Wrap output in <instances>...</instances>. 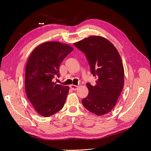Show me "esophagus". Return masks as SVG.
I'll list each match as a JSON object with an SVG mask.
<instances>
[{"label": "esophagus", "mask_w": 151, "mask_h": 151, "mask_svg": "<svg viewBox=\"0 0 151 151\" xmlns=\"http://www.w3.org/2000/svg\"><path fill=\"white\" fill-rule=\"evenodd\" d=\"M70 88L72 90L76 91V90H77V89H78V86H76V85L72 84V85L70 86Z\"/></svg>", "instance_id": "obj_1"}]
</instances>
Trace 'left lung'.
Instances as JSON below:
<instances>
[{"mask_svg": "<svg viewBox=\"0 0 151 151\" xmlns=\"http://www.w3.org/2000/svg\"><path fill=\"white\" fill-rule=\"evenodd\" d=\"M74 46L86 55L96 85L86 84L88 96L82 100L86 109L98 116L112 110L124 84V69L119 53L114 45L102 36H91Z\"/></svg>", "mask_w": 151, "mask_h": 151, "instance_id": "8db88e82", "label": "left lung"}]
</instances>
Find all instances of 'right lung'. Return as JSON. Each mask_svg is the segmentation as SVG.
Instances as JSON below:
<instances>
[{
  "label": "right lung",
  "mask_w": 151,
  "mask_h": 151,
  "mask_svg": "<svg viewBox=\"0 0 151 151\" xmlns=\"http://www.w3.org/2000/svg\"><path fill=\"white\" fill-rule=\"evenodd\" d=\"M73 48L66 44L49 42L36 47L29 56L26 67L25 90L36 111L50 116L64 106L68 86L53 83L60 77L59 67Z\"/></svg>",
  "instance_id": "1"
}]
</instances>
